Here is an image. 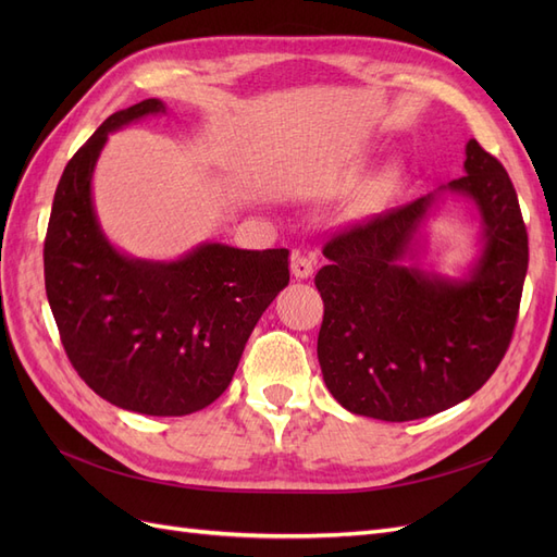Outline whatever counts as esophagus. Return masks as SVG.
<instances>
[{
    "label": "esophagus",
    "mask_w": 557,
    "mask_h": 557,
    "mask_svg": "<svg viewBox=\"0 0 557 557\" xmlns=\"http://www.w3.org/2000/svg\"><path fill=\"white\" fill-rule=\"evenodd\" d=\"M313 264H315V260L309 258L307 252H301V250L293 252L290 269H293V276L295 278H309L313 274Z\"/></svg>",
    "instance_id": "obj_1"
}]
</instances>
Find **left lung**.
Segmentation results:
<instances>
[{
  "mask_svg": "<svg viewBox=\"0 0 557 557\" xmlns=\"http://www.w3.org/2000/svg\"><path fill=\"white\" fill-rule=\"evenodd\" d=\"M442 191L469 196L482 215L484 250L467 280L400 264L436 193L334 232L323 246L318 362L350 413L404 423L446 411L493 376L511 344L530 260L513 183L469 139L465 176Z\"/></svg>",
  "mask_w": 557,
  "mask_h": 557,
  "instance_id": "8db88e82",
  "label": "left lung"
}]
</instances>
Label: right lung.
Returning <instances> with one entry per match:
<instances>
[{
    "label": "right lung",
    "instance_id": "add662e5",
    "mask_svg": "<svg viewBox=\"0 0 557 557\" xmlns=\"http://www.w3.org/2000/svg\"><path fill=\"white\" fill-rule=\"evenodd\" d=\"M164 113L115 111L66 162L44 242V276L66 358L92 391L146 416H188L225 393L252 327L288 285V248L201 244L174 262L134 260L104 237L92 172L109 132Z\"/></svg>",
    "mask_w": 557,
    "mask_h": 557
}]
</instances>
